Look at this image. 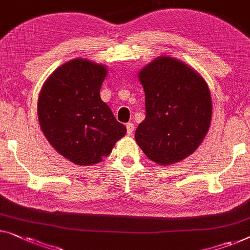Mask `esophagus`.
I'll list each match as a JSON object with an SVG mask.
<instances>
[{
    "label": "esophagus",
    "instance_id": "34e87169",
    "mask_svg": "<svg viewBox=\"0 0 250 250\" xmlns=\"http://www.w3.org/2000/svg\"><path fill=\"white\" fill-rule=\"evenodd\" d=\"M126 129H127V135H132L134 131L133 123H127V124H126Z\"/></svg>",
    "mask_w": 250,
    "mask_h": 250
}]
</instances>
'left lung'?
<instances>
[{
  "instance_id": "1",
  "label": "left lung",
  "mask_w": 250,
  "mask_h": 250,
  "mask_svg": "<svg viewBox=\"0 0 250 250\" xmlns=\"http://www.w3.org/2000/svg\"><path fill=\"white\" fill-rule=\"evenodd\" d=\"M146 93V119L135 141L160 166L175 165L201 146L212 119V99L203 77L182 61L159 56L139 72Z\"/></svg>"
}]
</instances>
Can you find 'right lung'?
<instances>
[{
  "label": "right lung",
  "instance_id": "obj_1",
  "mask_svg": "<svg viewBox=\"0 0 250 250\" xmlns=\"http://www.w3.org/2000/svg\"><path fill=\"white\" fill-rule=\"evenodd\" d=\"M107 66L75 59L57 67L38 96L39 125L50 146L78 166H92L110 154L126 127L100 98Z\"/></svg>",
  "mask_w": 250,
  "mask_h": 250
}]
</instances>
